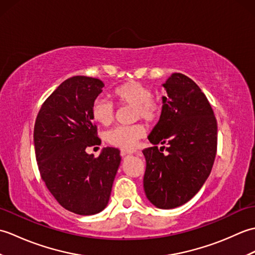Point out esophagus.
<instances>
[{
	"instance_id": "esophagus-1",
	"label": "esophagus",
	"mask_w": 255,
	"mask_h": 255,
	"mask_svg": "<svg viewBox=\"0 0 255 255\" xmlns=\"http://www.w3.org/2000/svg\"><path fill=\"white\" fill-rule=\"evenodd\" d=\"M122 155L123 156H125V155H129V154H133V153H136L137 151L136 150H127V149H122Z\"/></svg>"
}]
</instances>
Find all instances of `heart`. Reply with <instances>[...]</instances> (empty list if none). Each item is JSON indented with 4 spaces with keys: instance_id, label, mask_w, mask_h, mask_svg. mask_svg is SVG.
Here are the masks:
<instances>
[{
    "instance_id": "b5f03b06",
    "label": "heart",
    "mask_w": 255,
    "mask_h": 255,
    "mask_svg": "<svg viewBox=\"0 0 255 255\" xmlns=\"http://www.w3.org/2000/svg\"><path fill=\"white\" fill-rule=\"evenodd\" d=\"M116 101L122 105H130L134 107V119L141 118L147 123H154L161 115L162 107L158 102H154L153 93L148 86L139 82H127L115 89L113 93ZM92 118L96 123L108 126L114 121L115 108L110 101L103 97H97L92 104ZM145 133L142 125L136 124L131 126H117L105 132L106 141L123 149L134 147L138 140Z\"/></svg>"
}]
</instances>
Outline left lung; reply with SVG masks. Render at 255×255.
<instances>
[{
    "label": "left lung",
    "mask_w": 255,
    "mask_h": 255,
    "mask_svg": "<svg viewBox=\"0 0 255 255\" xmlns=\"http://www.w3.org/2000/svg\"><path fill=\"white\" fill-rule=\"evenodd\" d=\"M163 85L162 112L144 149L143 188L150 203L172 209L192 199L207 180L217 152V122L199 86L182 73ZM156 144H166L168 153Z\"/></svg>",
    "instance_id": "1"
}]
</instances>
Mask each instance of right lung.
<instances>
[{
  "mask_svg": "<svg viewBox=\"0 0 255 255\" xmlns=\"http://www.w3.org/2000/svg\"><path fill=\"white\" fill-rule=\"evenodd\" d=\"M103 88L101 80L84 75L66 80L42 104L34 128L42 181L63 208L83 216L106 207L122 160L111 147L97 158L86 152L101 143L91 110Z\"/></svg>",
  "mask_w": 255,
  "mask_h": 255,
  "instance_id": "1",
  "label": "right lung"
}]
</instances>
